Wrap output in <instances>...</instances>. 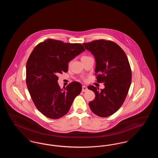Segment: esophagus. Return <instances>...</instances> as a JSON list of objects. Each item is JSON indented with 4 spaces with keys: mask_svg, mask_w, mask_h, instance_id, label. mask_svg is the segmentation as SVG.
Listing matches in <instances>:
<instances>
[{
    "mask_svg": "<svg viewBox=\"0 0 158 158\" xmlns=\"http://www.w3.org/2000/svg\"><path fill=\"white\" fill-rule=\"evenodd\" d=\"M82 92H86V90H88V88H87V86H85V85H83L82 86Z\"/></svg>",
    "mask_w": 158,
    "mask_h": 158,
    "instance_id": "esophagus-1",
    "label": "esophagus"
}]
</instances>
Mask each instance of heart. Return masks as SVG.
I'll list each match as a JSON object with an SVG mask.
<instances>
[{
	"label": "heart",
	"instance_id": "1",
	"mask_svg": "<svg viewBox=\"0 0 158 158\" xmlns=\"http://www.w3.org/2000/svg\"><path fill=\"white\" fill-rule=\"evenodd\" d=\"M88 56H83L82 57V58H81V59H84V58H86V57H87Z\"/></svg>",
	"mask_w": 158,
	"mask_h": 158
}]
</instances>
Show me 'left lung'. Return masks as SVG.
<instances>
[{
  "instance_id": "1",
  "label": "left lung",
  "mask_w": 158,
  "mask_h": 158,
  "mask_svg": "<svg viewBox=\"0 0 158 158\" xmlns=\"http://www.w3.org/2000/svg\"><path fill=\"white\" fill-rule=\"evenodd\" d=\"M83 45L95 59L97 82L104 83L105 86L101 90L93 85L88 87L95 94L89 106L98 116L108 117L123 105L131 85V70L127 57L119 45L111 41L99 40Z\"/></svg>"
}]
</instances>
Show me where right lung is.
I'll list each match as a JSON object with an SVG mask.
<instances>
[{
  "mask_svg": "<svg viewBox=\"0 0 158 158\" xmlns=\"http://www.w3.org/2000/svg\"><path fill=\"white\" fill-rule=\"evenodd\" d=\"M85 51L82 44L48 39L32 50L26 65V83L38 111L47 117L58 119L68 113L82 85L73 82L64 89L58 83V75L67 72L68 63Z\"/></svg>",
  "mask_w": 158,
  "mask_h": 158,
  "instance_id": "right-lung-1",
  "label": "right lung"
}]
</instances>
